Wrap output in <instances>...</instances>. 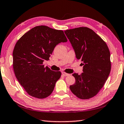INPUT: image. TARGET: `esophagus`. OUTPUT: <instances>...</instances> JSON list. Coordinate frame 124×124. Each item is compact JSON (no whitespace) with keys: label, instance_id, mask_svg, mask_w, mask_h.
Instances as JSON below:
<instances>
[{"label":"esophagus","instance_id":"obj_1","mask_svg":"<svg viewBox=\"0 0 124 124\" xmlns=\"http://www.w3.org/2000/svg\"><path fill=\"white\" fill-rule=\"evenodd\" d=\"M62 74L63 75V76H69V74H67L65 72H62Z\"/></svg>","mask_w":124,"mask_h":124}]
</instances>
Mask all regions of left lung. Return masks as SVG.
Here are the masks:
<instances>
[{
  "mask_svg": "<svg viewBox=\"0 0 124 124\" xmlns=\"http://www.w3.org/2000/svg\"><path fill=\"white\" fill-rule=\"evenodd\" d=\"M64 33L77 59L83 65L81 74H72L76 81L70 89L80 99H90L103 88L110 73V51L102 39L88 27L70 29Z\"/></svg>",
  "mask_w": 124,
  "mask_h": 124,
  "instance_id": "obj_1",
  "label": "left lung"
}]
</instances>
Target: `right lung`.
Here are the masks:
<instances>
[{"mask_svg": "<svg viewBox=\"0 0 124 124\" xmlns=\"http://www.w3.org/2000/svg\"><path fill=\"white\" fill-rule=\"evenodd\" d=\"M66 42L63 31L46 26L31 28L17 41L13 52L14 72L29 95L42 99L52 93L61 72L45 67L43 62L49 60L56 46Z\"/></svg>", "mask_w": 124, "mask_h": 124, "instance_id": "obj_1", "label": "right lung"}]
</instances>
